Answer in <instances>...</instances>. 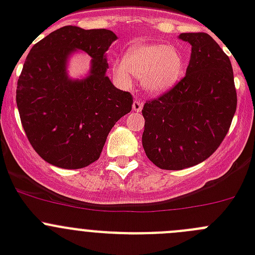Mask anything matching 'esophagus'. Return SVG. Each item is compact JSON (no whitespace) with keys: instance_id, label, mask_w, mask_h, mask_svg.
Wrapping results in <instances>:
<instances>
[{"instance_id":"obj_1","label":"esophagus","mask_w":255,"mask_h":255,"mask_svg":"<svg viewBox=\"0 0 255 255\" xmlns=\"http://www.w3.org/2000/svg\"><path fill=\"white\" fill-rule=\"evenodd\" d=\"M141 108H143V103H141L140 101H134V102H132V110H134L135 112H140Z\"/></svg>"}]
</instances>
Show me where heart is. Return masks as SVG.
<instances>
[{
    "mask_svg": "<svg viewBox=\"0 0 255 255\" xmlns=\"http://www.w3.org/2000/svg\"><path fill=\"white\" fill-rule=\"evenodd\" d=\"M114 71L126 84L131 82L134 75L140 78L148 93L162 94L170 91L181 78L184 58L173 47L135 43L126 51L125 60L115 61Z\"/></svg>",
    "mask_w": 255,
    "mask_h": 255,
    "instance_id": "heart-1",
    "label": "heart"
}]
</instances>
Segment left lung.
Here are the masks:
<instances>
[{
	"label": "left lung",
	"instance_id": "1",
	"mask_svg": "<svg viewBox=\"0 0 255 255\" xmlns=\"http://www.w3.org/2000/svg\"><path fill=\"white\" fill-rule=\"evenodd\" d=\"M191 46L186 75L144 105V152L162 170H182L206 161L226 136L236 111L229 56L207 33H182Z\"/></svg>",
	"mask_w": 255,
	"mask_h": 255
}]
</instances>
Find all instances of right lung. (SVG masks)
I'll list each match as a JSON object with an SVG mask.
<instances>
[{
    "mask_svg": "<svg viewBox=\"0 0 255 255\" xmlns=\"http://www.w3.org/2000/svg\"><path fill=\"white\" fill-rule=\"evenodd\" d=\"M116 39L107 29L67 25L29 51L17 80V110L29 143L48 163L69 170L93 163L115 124L131 111V94L106 76V52ZM76 49L91 56V71L73 81L66 64Z\"/></svg>",
    "mask_w": 255,
    "mask_h": 255,
    "instance_id": "obj_1",
    "label": "right lung"
}]
</instances>
